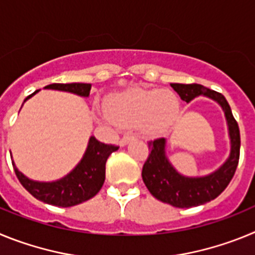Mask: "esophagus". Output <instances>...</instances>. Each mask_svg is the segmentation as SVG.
Returning <instances> with one entry per match:
<instances>
[{
	"label": "esophagus",
	"mask_w": 255,
	"mask_h": 255,
	"mask_svg": "<svg viewBox=\"0 0 255 255\" xmlns=\"http://www.w3.org/2000/svg\"><path fill=\"white\" fill-rule=\"evenodd\" d=\"M132 139H134V136H132V135H125V136H123V138H121L120 144L124 147V145H126V144L129 143L130 140H132Z\"/></svg>",
	"instance_id": "obj_1"
}]
</instances>
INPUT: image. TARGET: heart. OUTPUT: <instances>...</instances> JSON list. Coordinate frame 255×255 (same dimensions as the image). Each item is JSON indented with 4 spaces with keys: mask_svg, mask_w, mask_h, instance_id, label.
<instances>
[{
    "mask_svg": "<svg viewBox=\"0 0 255 255\" xmlns=\"http://www.w3.org/2000/svg\"><path fill=\"white\" fill-rule=\"evenodd\" d=\"M105 111L114 123L126 128L136 126L141 134L155 136L175 123L180 102L171 91L131 88L108 96Z\"/></svg>",
    "mask_w": 255,
    "mask_h": 255,
    "instance_id": "1",
    "label": "heart"
}]
</instances>
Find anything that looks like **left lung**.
<instances>
[{
  "label": "left lung",
  "instance_id": "left-lung-1",
  "mask_svg": "<svg viewBox=\"0 0 255 255\" xmlns=\"http://www.w3.org/2000/svg\"><path fill=\"white\" fill-rule=\"evenodd\" d=\"M182 101L186 103L203 96L215 101L221 106L226 119L230 138L229 158L220 167L206 176H185L181 175L171 164L166 155L164 138L149 141V157L145 161L141 171V177L150 194L163 203L171 204L177 208H190L202 206L216 199L227 188L236 167L240 155V131L236 120L234 119L231 108L226 98L221 93L211 91L200 84H171Z\"/></svg>",
  "mask_w": 255,
  "mask_h": 255
}]
</instances>
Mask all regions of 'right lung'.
Instances as JSON below:
<instances>
[{"label":"right lung","instance_id":"obj_1","mask_svg":"<svg viewBox=\"0 0 255 255\" xmlns=\"http://www.w3.org/2000/svg\"><path fill=\"white\" fill-rule=\"evenodd\" d=\"M44 88L69 92L80 97H89L92 84H49ZM35 93H38V91L26 97L24 102ZM117 149V145L101 143L94 136H91L80 162L67 175L56 181H35L20 172L13 162L12 166L21 185L38 200L56 207H73L87 202L101 190L106 179V162L110 154Z\"/></svg>","mask_w":255,"mask_h":255}]
</instances>
